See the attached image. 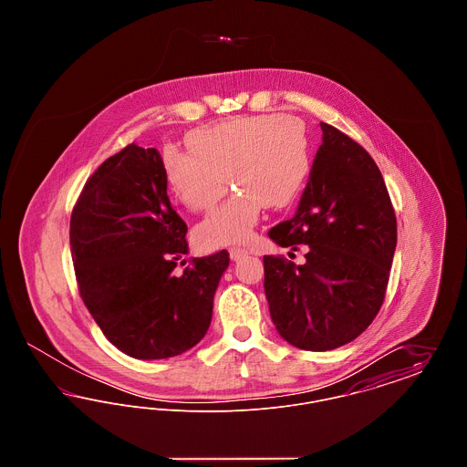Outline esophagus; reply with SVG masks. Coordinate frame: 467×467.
I'll return each mask as SVG.
<instances>
[{"instance_id":"1","label":"esophagus","mask_w":467,"mask_h":467,"mask_svg":"<svg viewBox=\"0 0 467 467\" xmlns=\"http://www.w3.org/2000/svg\"><path fill=\"white\" fill-rule=\"evenodd\" d=\"M229 255H231V259H233V261H240L242 257L248 255V250L240 248V246H231V248H229Z\"/></svg>"}]
</instances>
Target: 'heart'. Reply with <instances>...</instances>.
<instances>
[{
    "instance_id": "b5f03b06",
    "label": "heart",
    "mask_w": 467,
    "mask_h": 467,
    "mask_svg": "<svg viewBox=\"0 0 467 467\" xmlns=\"http://www.w3.org/2000/svg\"><path fill=\"white\" fill-rule=\"evenodd\" d=\"M187 143L185 150L170 145L162 152L164 177L185 208H213L229 180L238 189L198 223L194 236L202 248L246 244L265 206H289L310 178V138L285 115H257L198 130Z\"/></svg>"
}]
</instances>
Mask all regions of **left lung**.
Returning <instances> with one entry per match:
<instances>
[{"label":"left lung","mask_w":467,"mask_h":467,"mask_svg":"<svg viewBox=\"0 0 467 467\" xmlns=\"http://www.w3.org/2000/svg\"><path fill=\"white\" fill-rule=\"evenodd\" d=\"M322 145L296 215L269 229L280 246H306V263L265 255V292L280 336L326 352L354 341L383 305L398 223L377 162L322 122Z\"/></svg>","instance_id":"1"}]
</instances>
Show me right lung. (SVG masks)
Instances as JSON below:
<instances>
[{"instance_id": "1", "label": "right lung", "mask_w": 467, "mask_h": 467, "mask_svg": "<svg viewBox=\"0 0 467 467\" xmlns=\"http://www.w3.org/2000/svg\"><path fill=\"white\" fill-rule=\"evenodd\" d=\"M166 189L156 149L131 143L90 175L69 219L84 305L111 345L145 360L180 356L200 343L229 266L221 250L175 273L189 250L187 223Z\"/></svg>"}]
</instances>
